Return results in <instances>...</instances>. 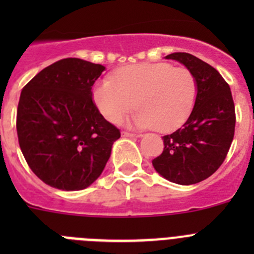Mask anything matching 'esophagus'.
I'll use <instances>...</instances> for the list:
<instances>
[{"mask_svg": "<svg viewBox=\"0 0 254 254\" xmlns=\"http://www.w3.org/2000/svg\"><path fill=\"white\" fill-rule=\"evenodd\" d=\"M122 136L123 137H141L142 134L140 133H131V132H122Z\"/></svg>", "mask_w": 254, "mask_h": 254, "instance_id": "34e87169", "label": "esophagus"}]
</instances>
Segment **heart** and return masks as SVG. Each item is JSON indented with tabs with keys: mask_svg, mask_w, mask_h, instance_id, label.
<instances>
[{
	"mask_svg": "<svg viewBox=\"0 0 254 254\" xmlns=\"http://www.w3.org/2000/svg\"><path fill=\"white\" fill-rule=\"evenodd\" d=\"M197 82L187 68L170 64H141L120 69L113 80L95 85L93 99L109 122L117 123L134 108L131 123L169 131L185 122L194 107Z\"/></svg>",
	"mask_w": 254,
	"mask_h": 254,
	"instance_id": "heart-1",
	"label": "heart"
}]
</instances>
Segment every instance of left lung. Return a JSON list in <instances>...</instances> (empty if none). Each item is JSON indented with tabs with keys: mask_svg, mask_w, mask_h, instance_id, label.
Wrapping results in <instances>:
<instances>
[{
	"mask_svg": "<svg viewBox=\"0 0 254 254\" xmlns=\"http://www.w3.org/2000/svg\"><path fill=\"white\" fill-rule=\"evenodd\" d=\"M194 76L197 98L188 120L181 128L164 136V150L152 160L163 178L190 186L205 181L225 160L235 129L232 91L217 69L190 53H172Z\"/></svg>",
	"mask_w": 254,
	"mask_h": 254,
	"instance_id": "left-lung-1",
	"label": "left lung"
}]
</instances>
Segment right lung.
<instances>
[{
	"label": "right lung",
	"instance_id": "1",
	"mask_svg": "<svg viewBox=\"0 0 254 254\" xmlns=\"http://www.w3.org/2000/svg\"><path fill=\"white\" fill-rule=\"evenodd\" d=\"M104 69L64 58L22 89L16 117L20 149L35 176L51 187L80 190L93 185L121 137L93 102L91 89Z\"/></svg>",
	"mask_w": 254,
	"mask_h": 254
}]
</instances>
